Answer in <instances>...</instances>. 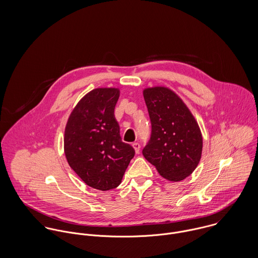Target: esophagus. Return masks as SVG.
<instances>
[{
	"instance_id": "34e87169",
	"label": "esophagus",
	"mask_w": 258,
	"mask_h": 258,
	"mask_svg": "<svg viewBox=\"0 0 258 258\" xmlns=\"http://www.w3.org/2000/svg\"><path fill=\"white\" fill-rule=\"evenodd\" d=\"M132 146L134 148L136 154H139V152H140V144L139 143H133Z\"/></svg>"
}]
</instances>
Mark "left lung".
Listing matches in <instances>:
<instances>
[{
  "label": "left lung",
  "instance_id": "1",
  "mask_svg": "<svg viewBox=\"0 0 258 258\" xmlns=\"http://www.w3.org/2000/svg\"><path fill=\"white\" fill-rule=\"evenodd\" d=\"M152 124L143 156L168 181L180 182L198 167L203 136L198 121L183 99L166 86L143 90Z\"/></svg>",
  "mask_w": 258,
  "mask_h": 258
}]
</instances>
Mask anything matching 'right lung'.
Masks as SVG:
<instances>
[{
  "label": "right lung",
  "mask_w": 258,
  "mask_h": 258,
  "mask_svg": "<svg viewBox=\"0 0 258 258\" xmlns=\"http://www.w3.org/2000/svg\"><path fill=\"white\" fill-rule=\"evenodd\" d=\"M119 88L99 87L75 105L66 125L63 148L69 165L93 188L118 186L135 151L122 142L114 108Z\"/></svg>",
  "instance_id": "obj_1"
}]
</instances>
